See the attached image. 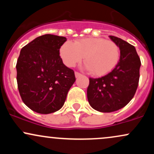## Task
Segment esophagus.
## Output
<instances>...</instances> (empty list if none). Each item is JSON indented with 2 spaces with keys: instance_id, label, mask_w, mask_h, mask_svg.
I'll return each mask as SVG.
<instances>
[{
  "instance_id": "34e87169",
  "label": "esophagus",
  "mask_w": 154,
  "mask_h": 154,
  "mask_svg": "<svg viewBox=\"0 0 154 154\" xmlns=\"http://www.w3.org/2000/svg\"><path fill=\"white\" fill-rule=\"evenodd\" d=\"M75 77H80L81 75H81V74L79 73V72H75Z\"/></svg>"
}]
</instances>
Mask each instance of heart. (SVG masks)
Instances as JSON below:
<instances>
[{
  "label": "heart",
  "instance_id": "obj_1",
  "mask_svg": "<svg viewBox=\"0 0 154 154\" xmlns=\"http://www.w3.org/2000/svg\"><path fill=\"white\" fill-rule=\"evenodd\" d=\"M59 54L63 63L69 67L80 62L84 56L86 69L97 77L111 72L120 59V50L117 44L102 38L77 39L74 43L66 41L60 47Z\"/></svg>",
  "mask_w": 154,
  "mask_h": 154
}]
</instances>
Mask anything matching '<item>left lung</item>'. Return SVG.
Wrapping results in <instances>:
<instances>
[{
	"label": "left lung",
	"instance_id": "1",
	"mask_svg": "<svg viewBox=\"0 0 154 154\" xmlns=\"http://www.w3.org/2000/svg\"><path fill=\"white\" fill-rule=\"evenodd\" d=\"M120 49V59L114 69L100 78H90L87 90L90 105L100 112H112L125 107L138 86L141 62L135 48L110 35Z\"/></svg>",
	"mask_w": 154,
	"mask_h": 154
}]
</instances>
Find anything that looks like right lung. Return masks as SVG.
<instances>
[{
	"label": "right lung",
	"instance_id": "obj_1",
	"mask_svg": "<svg viewBox=\"0 0 154 154\" xmlns=\"http://www.w3.org/2000/svg\"><path fill=\"white\" fill-rule=\"evenodd\" d=\"M64 37L46 34L24 46L17 63V80L22 101L39 114H51L64 103L75 82V72L65 66L59 49Z\"/></svg>",
	"mask_w": 154,
	"mask_h": 154
}]
</instances>
